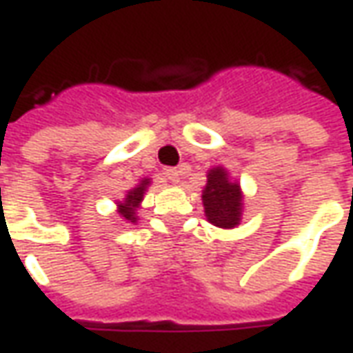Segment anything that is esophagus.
Segmentation results:
<instances>
[{
  "label": "esophagus",
  "mask_w": 353,
  "mask_h": 353,
  "mask_svg": "<svg viewBox=\"0 0 353 353\" xmlns=\"http://www.w3.org/2000/svg\"><path fill=\"white\" fill-rule=\"evenodd\" d=\"M164 177L170 179L172 183H177V181H179V172H177L176 168H166V170H164Z\"/></svg>",
  "instance_id": "obj_1"
}]
</instances>
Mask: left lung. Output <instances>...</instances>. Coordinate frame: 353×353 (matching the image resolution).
Instances as JSON below:
<instances>
[{
    "label": "left lung",
    "mask_w": 353,
    "mask_h": 353,
    "mask_svg": "<svg viewBox=\"0 0 353 353\" xmlns=\"http://www.w3.org/2000/svg\"><path fill=\"white\" fill-rule=\"evenodd\" d=\"M203 207L210 224L224 230L239 226L243 216V191L239 181L230 176L224 166H214L207 172L203 187Z\"/></svg>",
    "instance_id": "8db88e82"
}]
</instances>
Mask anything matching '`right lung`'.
I'll return each instance as SVG.
<instances>
[{
	"mask_svg": "<svg viewBox=\"0 0 353 353\" xmlns=\"http://www.w3.org/2000/svg\"><path fill=\"white\" fill-rule=\"evenodd\" d=\"M150 187V177H143L135 183V187H131L125 193V196L121 201H117V214L123 218V222H129V224H137V210L141 208V203L145 199L146 189Z\"/></svg>",
	"mask_w": 353,
	"mask_h": 353,
	"instance_id": "add662e5",
	"label": "right lung"
}]
</instances>
